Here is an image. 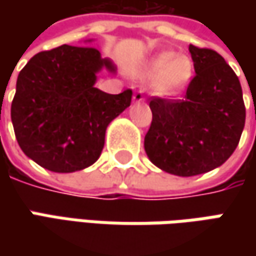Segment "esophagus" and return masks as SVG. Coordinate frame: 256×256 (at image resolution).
<instances>
[{
  "mask_svg": "<svg viewBox=\"0 0 256 256\" xmlns=\"http://www.w3.org/2000/svg\"><path fill=\"white\" fill-rule=\"evenodd\" d=\"M141 101H144V94L141 91H136L132 95V102H141Z\"/></svg>",
  "mask_w": 256,
  "mask_h": 256,
  "instance_id": "34e87169",
  "label": "esophagus"
}]
</instances>
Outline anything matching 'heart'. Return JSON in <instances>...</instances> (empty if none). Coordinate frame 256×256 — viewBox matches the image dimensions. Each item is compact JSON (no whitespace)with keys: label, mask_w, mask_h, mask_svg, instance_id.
Wrapping results in <instances>:
<instances>
[{"label":"heart","mask_w":256,"mask_h":256,"mask_svg":"<svg viewBox=\"0 0 256 256\" xmlns=\"http://www.w3.org/2000/svg\"><path fill=\"white\" fill-rule=\"evenodd\" d=\"M141 76L152 80V88L156 94L162 96H176L191 82L194 62L186 55L164 51L144 65Z\"/></svg>","instance_id":"1"}]
</instances>
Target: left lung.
<instances>
[{"instance_id":"8db88e82","label":"left lung","mask_w":256,"mask_h":256,"mask_svg":"<svg viewBox=\"0 0 256 256\" xmlns=\"http://www.w3.org/2000/svg\"><path fill=\"white\" fill-rule=\"evenodd\" d=\"M195 76L182 100L154 98L144 148L160 170L194 176L225 162L238 146L245 105L238 76L218 52L190 45Z\"/></svg>"}]
</instances>
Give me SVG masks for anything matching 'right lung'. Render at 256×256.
<instances>
[{"label": "right lung", "mask_w": 256, "mask_h": 256, "mask_svg": "<svg viewBox=\"0 0 256 256\" xmlns=\"http://www.w3.org/2000/svg\"><path fill=\"white\" fill-rule=\"evenodd\" d=\"M102 70L116 72L92 46L61 45L28 61L11 105L15 136L28 158L61 174L85 170L100 158L106 126L132 98L131 90L112 95L95 88Z\"/></svg>", "instance_id": "right-lung-1"}]
</instances>
